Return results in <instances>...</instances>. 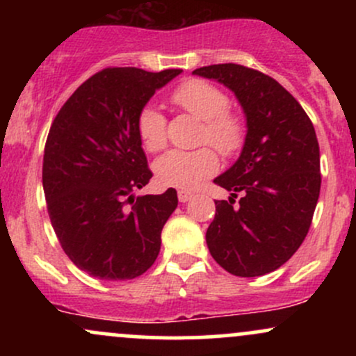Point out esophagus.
<instances>
[{"instance_id":"obj_1","label":"esophagus","mask_w":356,"mask_h":356,"mask_svg":"<svg viewBox=\"0 0 356 356\" xmlns=\"http://www.w3.org/2000/svg\"><path fill=\"white\" fill-rule=\"evenodd\" d=\"M177 197H179V201H181V202H187V201H191L192 192L191 191H179Z\"/></svg>"}]
</instances>
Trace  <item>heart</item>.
Here are the masks:
<instances>
[{"label":"heart","instance_id":"1","mask_svg":"<svg viewBox=\"0 0 356 356\" xmlns=\"http://www.w3.org/2000/svg\"><path fill=\"white\" fill-rule=\"evenodd\" d=\"M170 102L182 112L202 120L199 140L209 144L222 155H232L243 147L246 124L238 112L227 107L229 100L222 90L206 80L184 81L170 93ZM137 130L142 145L157 152L165 145V117L154 105H145L137 117ZM218 155L209 147L197 150H170L159 157L154 174L159 184L177 189H192L202 179L218 170Z\"/></svg>","mask_w":356,"mask_h":356}]
</instances>
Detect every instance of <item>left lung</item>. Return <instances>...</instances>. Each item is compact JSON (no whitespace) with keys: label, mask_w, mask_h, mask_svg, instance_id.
I'll return each instance as SVG.
<instances>
[{"label":"left lung","mask_w":356,"mask_h":356,"mask_svg":"<svg viewBox=\"0 0 356 356\" xmlns=\"http://www.w3.org/2000/svg\"><path fill=\"white\" fill-rule=\"evenodd\" d=\"M192 73L232 90L248 127L239 159L214 179L231 197L216 201L207 248L231 275H268L295 254L312 226L321 187L314 127L295 97L264 73L236 63Z\"/></svg>","instance_id":"1"}]
</instances>
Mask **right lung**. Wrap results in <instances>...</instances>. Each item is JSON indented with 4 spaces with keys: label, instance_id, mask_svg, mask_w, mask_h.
<instances>
[{
    "label": "right lung",
    "instance_id": "1",
    "mask_svg": "<svg viewBox=\"0 0 356 356\" xmlns=\"http://www.w3.org/2000/svg\"><path fill=\"white\" fill-rule=\"evenodd\" d=\"M181 72L105 68L53 120L43 155L48 214L65 254L90 276L134 280L157 259L177 192L134 197L152 177L137 117Z\"/></svg>",
    "mask_w": 356,
    "mask_h": 356
}]
</instances>
